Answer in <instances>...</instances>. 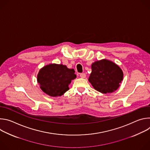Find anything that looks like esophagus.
Segmentation results:
<instances>
[{"instance_id":"esophagus-1","label":"esophagus","mask_w":150,"mask_h":150,"mask_svg":"<svg viewBox=\"0 0 150 150\" xmlns=\"http://www.w3.org/2000/svg\"><path fill=\"white\" fill-rule=\"evenodd\" d=\"M80 77L82 78H85V77H86V75H85V74H84V73H81V74H80Z\"/></svg>"}]
</instances>
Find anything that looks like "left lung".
Returning a JSON list of instances; mask_svg holds the SVG:
<instances>
[{
	"instance_id": "obj_1",
	"label": "left lung",
	"mask_w": 150,
	"mask_h": 150,
	"mask_svg": "<svg viewBox=\"0 0 150 150\" xmlns=\"http://www.w3.org/2000/svg\"><path fill=\"white\" fill-rule=\"evenodd\" d=\"M89 82L97 91L107 94L113 93L120 86L123 74L120 68L113 62L102 59L92 63Z\"/></svg>"
}]
</instances>
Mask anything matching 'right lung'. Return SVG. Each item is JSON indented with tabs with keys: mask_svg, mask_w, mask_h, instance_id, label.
Returning a JSON list of instances; mask_svg holds the SVG:
<instances>
[{
	"mask_svg": "<svg viewBox=\"0 0 150 150\" xmlns=\"http://www.w3.org/2000/svg\"><path fill=\"white\" fill-rule=\"evenodd\" d=\"M74 69L62 64H49L42 68L37 75L41 90L51 97L61 96L69 90V85L76 78Z\"/></svg>",
	"mask_w": 150,
	"mask_h": 150,
	"instance_id": "right-lung-1",
	"label": "right lung"
}]
</instances>
